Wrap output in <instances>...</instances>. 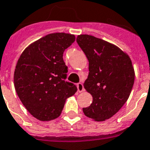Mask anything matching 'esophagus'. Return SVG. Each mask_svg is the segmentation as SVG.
<instances>
[{"mask_svg": "<svg viewBox=\"0 0 150 150\" xmlns=\"http://www.w3.org/2000/svg\"><path fill=\"white\" fill-rule=\"evenodd\" d=\"M77 88H78L79 92H82V91H84V88H83V85L82 83H77Z\"/></svg>", "mask_w": 150, "mask_h": 150, "instance_id": "obj_1", "label": "esophagus"}]
</instances>
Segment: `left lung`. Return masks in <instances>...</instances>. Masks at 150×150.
<instances>
[{
  "label": "left lung",
  "instance_id": "8db88e82",
  "mask_svg": "<svg viewBox=\"0 0 150 150\" xmlns=\"http://www.w3.org/2000/svg\"><path fill=\"white\" fill-rule=\"evenodd\" d=\"M76 42L89 62V74L83 86L92 96L85 116L96 121L111 118L125 104L132 91L135 72L129 56L112 43L88 34Z\"/></svg>",
  "mask_w": 150,
  "mask_h": 150
}]
</instances>
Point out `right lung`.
<instances>
[{"label":"right lung","instance_id":"add662e5","mask_svg":"<svg viewBox=\"0 0 150 150\" xmlns=\"http://www.w3.org/2000/svg\"><path fill=\"white\" fill-rule=\"evenodd\" d=\"M75 35L54 33L24 50L15 68L16 92L25 108L36 119L49 121L59 117L66 100L77 91L65 81L67 67L63 52L75 42Z\"/></svg>","mask_w":150,"mask_h":150}]
</instances>
